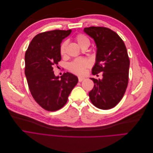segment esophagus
I'll return each mask as SVG.
<instances>
[{
    "mask_svg": "<svg viewBox=\"0 0 153 153\" xmlns=\"http://www.w3.org/2000/svg\"><path fill=\"white\" fill-rule=\"evenodd\" d=\"M85 78L84 77H82V76H78V81L79 82H82L83 80H84Z\"/></svg>",
    "mask_w": 153,
    "mask_h": 153,
    "instance_id": "obj_1",
    "label": "esophagus"
}]
</instances>
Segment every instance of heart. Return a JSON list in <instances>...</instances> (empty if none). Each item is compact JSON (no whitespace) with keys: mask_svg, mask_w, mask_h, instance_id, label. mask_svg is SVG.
Listing matches in <instances>:
<instances>
[{"mask_svg":"<svg viewBox=\"0 0 153 153\" xmlns=\"http://www.w3.org/2000/svg\"><path fill=\"white\" fill-rule=\"evenodd\" d=\"M76 40L80 47L82 48L85 45L90 44L89 39L87 37L82 34H79L76 36ZM67 45V41H64L60 47V53L64 55L66 53V48ZM91 62L85 59H76L75 61L70 62L68 64L69 70L73 73L77 75H82L85 71L87 68L91 66Z\"/></svg>","mask_w":153,"mask_h":153,"instance_id":"1","label":"heart"}]
</instances>
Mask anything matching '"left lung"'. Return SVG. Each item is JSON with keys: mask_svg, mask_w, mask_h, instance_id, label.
<instances>
[{"mask_svg": "<svg viewBox=\"0 0 153 153\" xmlns=\"http://www.w3.org/2000/svg\"><path fill=\"white\" fill-rule=\"evenodd\" d=\"M84 31L94 39L97 48L92 75L103 72L101 80L91 78L94 85L89 92V98L97 108L110 109L121 100L128 84L129 59L126 46L108 28L90 27Z\"/></svg>", "mask_w": 153, "mask_h": 153, "instance_id": "1", "label": "left lung"}]
</instances>
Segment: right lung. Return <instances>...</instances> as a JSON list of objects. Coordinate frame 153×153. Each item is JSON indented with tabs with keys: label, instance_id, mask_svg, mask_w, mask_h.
Instances as JSON below:
<instances>
[{
	"label": "right lung",
	"instance_id": "obj_1",
	"mask_svg": "<svg viewBox=\"0 0 153 153\" xmlns=\"http://www.w3.org/2000/svg\"><path fill=\"white\" fill-rule=\"evenodd\" d=\"M71 32V30H54L37 34L25 52V74L29 90L34 100L46 110L52 112L63 107L78 81L72 73H64L59 77L53 70L61 60L62 41Z\"/></svg>",
	"mask_w": 153,
	"mask_h": 153
}]
</instances>
